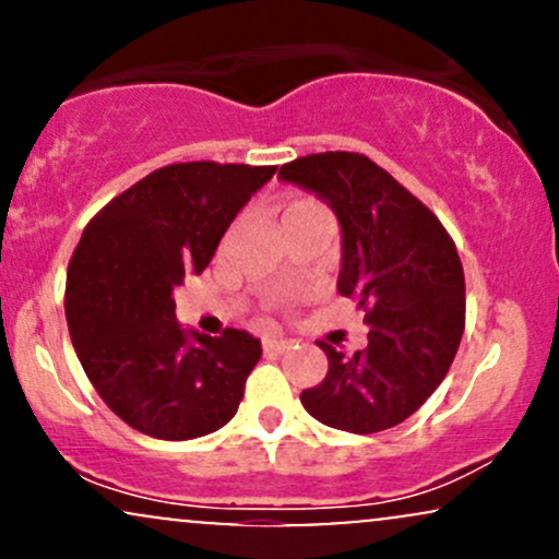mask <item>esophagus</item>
<instances>
[{"mask_svg": "<svg viewBox=\"0 0 559 559\" xmlns=\"http://www.w3.org/2000/svg\"><path fill=\"white\" fill-rule=\"evenodd\" d=\"M288 349H292V342H288V338H265V342H262V352H265L267 357L286 355Z\"/></svg>", "mask_w": 559, "mask_h": 559, "instance_id": "obj_1", "label": "esophagus"}]
</instances>
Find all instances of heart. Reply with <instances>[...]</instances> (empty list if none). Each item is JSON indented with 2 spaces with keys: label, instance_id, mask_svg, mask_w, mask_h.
Masks as SVG:
<instances>
[{
  "label": "heart",
  "instance_id": "1",
  "mask_svg": "<svg viewBox=\"0 0 559 559\" xmlns=\"http://www.w3.org/2000/svg\"><path fill=\"white\" fill-rule=\"evenodd\" d=\"M310 204H316V202H294V204H292V207H288V210H286V215H288V213H294V210H301V207H310Z\"/></svg>",
  "mask_w": 559,
  "mask_h": 559
}]
</instances>
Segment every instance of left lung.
Masks as SVG:
<instances>
[{
    "instance_id": "obj_1",
    "label": "left lung",
    "mask_w": 559,
    "mask_h": 559,
    "mask_svg": "<svg viewBox=\"0 0 559 559\" xmlns=\"http://www.w3.org/2000/svg\"><path fill=\"white\" fill-rule=\"evenodd\" d=\"M342 226L338 294L365 312L368 346L329 357L301 404L323 426L376 433L400 426L444 381L465 329V275L454 241L420 199L357 152H323L281 168Z\"/></svg>"
}]
</instances>
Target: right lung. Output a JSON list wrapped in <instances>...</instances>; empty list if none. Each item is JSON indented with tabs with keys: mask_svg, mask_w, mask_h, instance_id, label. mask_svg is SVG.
I'll use <instances>...</instances> for the list:
<instances>
[{
	"mask_svg": "<svg viewBox=\"0 0 559 559\" xmlns=\"http://www.w3.org/2000/svg\"><path fill=\"white\" fill-rule=\"evenodd\" d=\"M275 165L176 163L92 217L68 265L70 342L96 394L136 431L165 441L207 436L234 418L260 338L183 329L173 292L202 273Z\"/></svg>",
	"mask_w": 559,
	"mask_h": 559,
	"instance_id": "right-lung-1",
	"label": "right lung"
}]
</instances>
